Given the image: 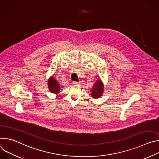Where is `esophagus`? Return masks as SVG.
I'll use <instances>...</instances> for the list:
<instances>
[{"mask_svg":"<svg viewBox=\"0 0 159 159\" xmlns=\"http://www.w3.org/2000/svg\"><path fill=\"white\" fill-rule=\"evenodd\" d=\"M72 84H74V85H76V84H78L79 82H76V81H73V82H72Z\"/></svg>","mask_w":159,"mask_h":159,"instance_id":"esophagus-1","label":"esophagus"}]
</instances>
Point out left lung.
I'll list each match as a JSON object with an SVG mask.
<instances>
[{
    "label": "left lung",
    "mask_w": 159,
    "mask_h": 159,
    "mask_svg": "<svg viewBox=\"0 0 159 159\" xmlns=\"http://www.w3.org/2000/svg\"><path fill=\"white\" fill-rule=\"evenodd\" d=\"M104 87L103 84L101 80H97L94 84V87L92 90L91 95L94 98H100L103 93Z\"/></svg>",
    "instance_id": "obj_1"
}]
</instances>
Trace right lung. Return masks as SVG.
Masks as SVG:
<instances>
[{"mask_svg": "<svg viewBox=\"0 0 159 159\" xmlns=\"http://www.w3.org/2000/svg\"><path fill=\"white\" fill-rule=\"evenodd\" d=\"M48 88L50 89V91L54 94H58L60 91V87L57 81L53 77H52L48 81Z\"/></svg>", "mask_w": 159, "mask_h": 159, "instance_id": "obj_1", "label": "right lung"}]
</instances>
